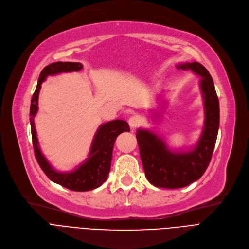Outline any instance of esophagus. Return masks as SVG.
I'll list each match as a JSON object with an SVG mask.
<instances>
[{
	"label": "esophagus",
	"mask_w": 249,
	"mask_h": 249,
	"mask_svg": "<svg viewBox=\"0 0 249 249\" xmlns=\"http://www.w3.org/2000/svg\"><path fill=\"white\" fill-rule=\"evenodd\" d=\"M128 123H129V126L134 129V128H136L137 126L140 125V123H142V120H140V118L138 116H132V117L129 118Z\"/></svg>",
	"instance_id": "34e87169"
}]
</instances>
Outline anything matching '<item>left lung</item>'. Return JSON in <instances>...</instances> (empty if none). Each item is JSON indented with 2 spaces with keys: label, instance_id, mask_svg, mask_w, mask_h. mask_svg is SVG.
<instances>
[{
  "label": "left lung",
  "instance_id": "left-lung-1",
  "mask_svg": "<svg viewBox=\"0 0 249 249\" xmlns=\"http://www.w3.org/2000/svg\"><path fill=\"white\" fill-rule=\"evenodd\" d=\"M191 70L199 81L204 106V126L196 145L190 150H171L163 138L146 129H138L136 138L145 176L149 183L161 188H181L198 180L207 170L219 131L220 106L213 78L197 62L177 65Z\"/></svg>",
  "mask_w": 249,
  "mask_h": 249
}]
</instances>
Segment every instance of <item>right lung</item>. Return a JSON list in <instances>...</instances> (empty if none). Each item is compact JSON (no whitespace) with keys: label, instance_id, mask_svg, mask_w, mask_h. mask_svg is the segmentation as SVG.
<instances>
[{"label":"right lung","instance_id":"add662e5","mask_svg":"<svg viewBox=\"0 0 249 249\" xmlns=\"http://www.w3.org/2000/svg\"><path fill=\"white\" fill-rule=\"evenodd\" d=\"M81 69L82 64L76 62H56L48 65L39 74L36 89L32 95L30 104L31 137L37 163L50 180L73 191H89L103 184L111 169L112 153L116 138L122 132L130 131L128 123L124 120H113L104 123L99 127L93 137L89 158L74 171L62 173L56 171L50 165L45 156L41 154L35 126V117L38 110V94L41 83L51 75L79 71Z\"/></svg>","mask_w":249,"mask_h":249}]
</instances>
